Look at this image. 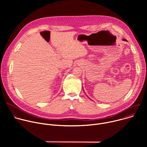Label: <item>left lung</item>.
<instances>
[{"mask_svg":"<svg viewBox=\"0 0 147 147\" xmlns=\"http://www.w3.org/2000/svg\"><path fill=\"white\" fill-rule=\"evenodd\" d=\"M123 40H124V41H127V40L125 39H123Z\"/></svg>","mask_w":147,"mask_h":147,"instance_id":"1","label":"left lung"}]
</instances>
